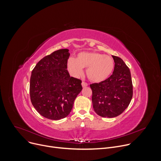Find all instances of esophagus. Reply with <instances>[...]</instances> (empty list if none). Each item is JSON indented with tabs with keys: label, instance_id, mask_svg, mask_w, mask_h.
<instances>
[{
	"label": "esophagus",
	"instance_id": "esophagus-1",
	"mask_svg": "<svg viewBox=\"0 0 161 161\" xmlns=\"http://www.w3.org/2000/svg\"><path fill=\"white\" fill-rule=\"evenodd\" d=\"M81 85H82V86H83V87H86V86H88V83H86L85 82V81H83V82L81 83Z\"/></svg>",
	"mask_w": 161,
	"mask_h": 161
}]
</instances>
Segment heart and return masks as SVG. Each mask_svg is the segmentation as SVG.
Listing matches in <instances>:
<instances>
[{
  "instance_id": "1",
  "label": "heart",
  "mask_w": 161,
  "mask_h": 161,
  "mask_svg": "<svg viewBox=\"0 0 161 161\" xmlns=\"http://www.w3.org/2000/svg\"><path fill=\"white\" fill-rule=\"evenodd\" d=\"M83 68L86 69L88 78L93 82L99 83L106 80L114 68V61L108 55L97 52H81L76 58H69L67 62V69L75 78L83 74Z\"/></svg>"
}]
</instances>
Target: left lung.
Wrapping results in <instances>:
<instances>
[{
  "label": "left lung",
  "mask_w": 161,
  "mask_h": 161,
  "mask_svg": "<svg viewBox=\"0 0 161 161\" xmlns=\"http://www.w3.org/2000/svg\"><path fill=\"white\" fill-rule=\"evenodd\" d=\"M113 74L99 83L91 84L93 108L102 117H117L129 105L132 97V83L129 67L122 58L112 55Z\"/></svg>",
  "instance_id": "left-lung-1"
}]
</instances>
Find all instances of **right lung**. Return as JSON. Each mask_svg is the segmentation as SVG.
Returning <instances> with one entry per match:
<instances>
[{
    "instance_id": "1",
    "label": "right lung",
    "mask_w": 161,
    "mask_h": 161,
    "mask_svg": "<svg viewBox=\"0 0 161 161\" xmlns=\"http://www.w3.org/2000/svg\"><path fill=\"white\" fill-rule=\"evenodd\" d=\"M69 55L68 49L57 50L42 58L32 71L31 103L41 115L50 120L66 117L82 90L81 81L67 70Z\"/></svg>"
}]
</instances>
